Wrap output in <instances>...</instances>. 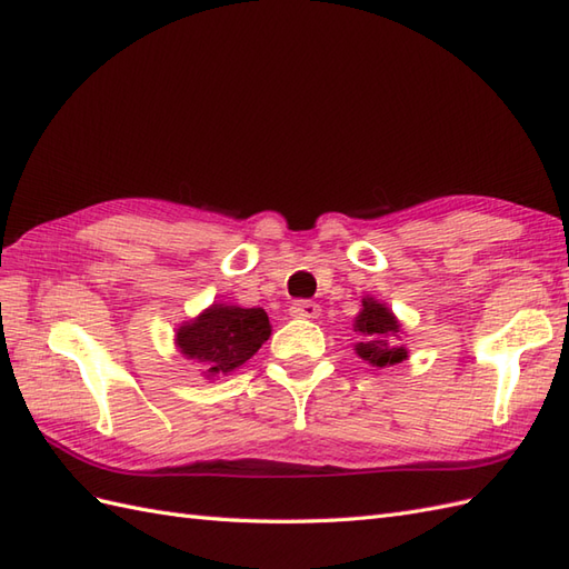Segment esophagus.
Returning <instances> with one entry per match:
<instances>
[{"label": "esophagus", "mask_w": 569, "mask_h": 569, "mask_svg": "<svg viewBox=\"0 0 569 569\" xmlns=\"http://www.w3.org/2000/svg\"><path fill=\"white\" fill-rule=\"evenodd\" d=\"M290 315L293 317H306V320H315V317H320V306L312 300H298L290 306Z\"/></svg>", "instance_id": "1"}]
</instances>
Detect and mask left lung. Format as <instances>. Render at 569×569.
I'll list each match as a JSON object with an SVG mask.
<instances>
[{
    "label": "left lung",
    "instance_id": "1",
    "mask_svg": "<svg viewBox=\"0 0 569 569\" xmlns=\"http://www.w3.org/2000/svg\"><path fill=\"white\" fill-rule=\"evenodd\" d=\"M353 329L361 335L356 353L371 366L386 368L407 359V349L395 345V339H400V322L395 320V315L382 302L363 298V310L356 315Z\"/></svg>",
    "mask_w": 569,
    "mask_h": 569
}]
</instances>
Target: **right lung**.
Wrapping results in <instances>:
<instances>
[{"instance_id": "obj_1", "label": "right lung", "mask_w": 569, "mask_h": 569, "mask_svg": "<svg viewBox=\"0 0 569 569\" xmlns=\"http://www.w3.org/2000/svg\"><path fill=\"white\" fill-rule=\"evenodd\" d=\"M269 335V315L261 308L210 306L196 320L179 327L177 347L210 378L230 373L252 359Z\"/></svg>"}]
</instances>
